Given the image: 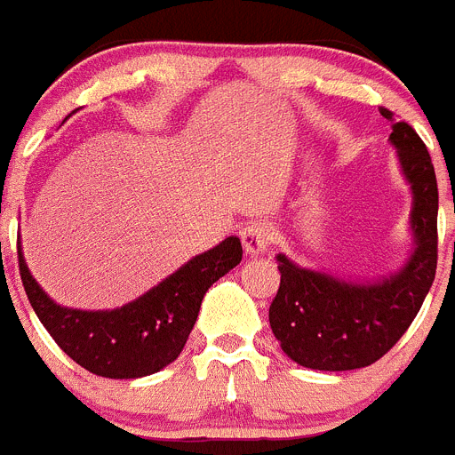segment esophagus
<instances>
[{
	"label": "esophagus",
	"instance_id": "esophagus-1",
	"mask_svg": "<svg viewBox=\"0 0 455 455\" xmlns=\"http://www.w3.org/2000/svg\"><path fill=\"white\" fill-rule=\"evenodd\" d=\"M240 240H242V247L249 256H260V253L267 251L269 247V240H271V228L267 227L265 222H253L247 224V227L240 231Z\"/></svg>",
	"mask_w": 455,
	"mask_h": 455
}]
</instances>
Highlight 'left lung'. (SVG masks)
Here are the masks:
<instances>
[{
  "mask_svg": "<svg viewBox=\"0 0 455 455\" xmlns=\"http://www.w3.org/2000/svg\"><path fill=\"white\" fill-rule=\"evenodd\" d=\"M393 121V112L379 109ZM390 143L411 184L413 253L400 271L372 280L337 278L278 253L280 287L269 325L291 362L312 371H355L386 355L418 316L438 267V181L427 146L409 123H393Z\"/></svg>",
  "mask_w": 455,
  "mask_h": 455,
  "instance_id": "obj_1",
  "label": "left lung"
}]
</instances>
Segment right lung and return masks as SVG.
<instances>
[{"instance_id": "right-lung-1", "label": "right lung", "mask_w": 455, "mask_h": 455, "mask_svg": "<svg viewBox=\"0 0 455 455\" xmlns=\"http://www.w3.org/2000/svg\"><path fill=\"white\" fill-rule=\"evenodd\" d=\"M20 275L31 307L53 341L84 371L109 379H137L172 363L197 321L204 294L215 280L240 265L235 235L190 258L175 274L116 309L62 307L44 294L28 271L17 237Z\"/></svg>"}]
</instances>
